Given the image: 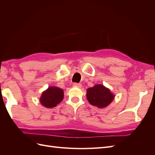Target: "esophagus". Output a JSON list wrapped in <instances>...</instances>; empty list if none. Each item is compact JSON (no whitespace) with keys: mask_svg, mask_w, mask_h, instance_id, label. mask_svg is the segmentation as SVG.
Returning <instances> with one entry per match:
<instances>
[{"mask_svg":"<svg viewBox=\"0 0 155 155\" xmlns=\"http://www.w3.org/2000/svg\"><path fill=\"white\" fill-rule=\"evenodd\" d=\"M73 86L74 87H77L78 88H81V84L77 83H73Z\"/></svg>","mask_w":155,"mask_h":155,"instance_id":"1","label":"esophagus"}]
</instances>
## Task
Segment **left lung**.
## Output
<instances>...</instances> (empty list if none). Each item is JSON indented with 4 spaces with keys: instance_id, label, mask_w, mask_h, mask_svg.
<instances>
[{
    "instance_id": "1",
    "label": "left lung",
    "mask_w": 155,
    "mask_h": 155,
    "mask_svg": "<svg viewBox=\"0 0 155 155\" xmlns=\"http://www.w3.org/2000/svg\"><path fill=\"white\" fill-rule=\"evenodd\" d=\"M115 96L109 88L101 84H97L87 90V98L88 101L94 106L100 109L105 108L113 101Z\"/></svg>"
}]
</instances>
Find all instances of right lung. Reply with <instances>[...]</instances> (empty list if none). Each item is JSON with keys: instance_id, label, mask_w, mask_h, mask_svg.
I'll return each mask as SVG.
<instances>
[{"instance_id": "obj_1", "label": "right lung", "mask_w": 155, "mask_h": 155, "mask_svg": "<svg viewBox=\"0 0 155 155\" xmlns=\"http://www.w3.org/2000/svg\"><path fill=\"white\" fill-rule=\"evenodd\" d=\"M64 92L62 88L57 87H49L42 92L39 101L41 104L46 108L55 107L63 100Z\"/></svg>"}]
</instances>
